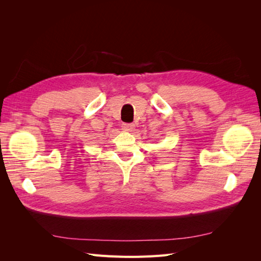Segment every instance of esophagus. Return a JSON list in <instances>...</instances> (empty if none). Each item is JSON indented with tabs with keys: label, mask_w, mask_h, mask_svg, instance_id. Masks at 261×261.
I'll return each mask as SVG.
<instances>
[{
	"label": "esophagus",
	"mask_w": 261,
	"mask_h": 261,
	"mask_svg": "<svg viewBox=\"0 0 261 261\" xmlns=\"http://www.w3.org/2000/svg\"><path fill=\"white\" fill-rule=\"evenodd\" d=\"M122 128L125 132H133L134 129H135V125L132 124V123H123Z\"/></svg>",
	"instance_id": "esophagus-1"
}]
</instances>
